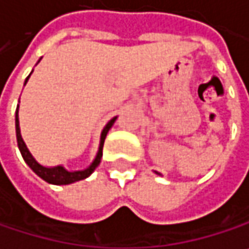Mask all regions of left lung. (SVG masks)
<instances>
[{
    "label": "left lung",
    "mask_w": 249,
    "mask_h": 249,
    "mask_svg": "<svg viewBox=\"0 0 249 249\" xmlns=\"http://www.w3.org/2000/svg\"><path fill=\"white\" fill-rule=\"evenodd\" d=\"M157 174H158V172H157Z\"/></svg>",
    "instance_id": "1"
}]
</instances>
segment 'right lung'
<instances>
[{
	"label": "right lung",
	"mask_w": 249,
	"mask_h": 249,
	"mask_svg": "<svg viewBox=\"0 0 249 249\" xmlns=\"http://www.w3.org/2000/svg\"><path fill=\"white\" fill-rule=\"evenodd\" d=\"M31 74H33V72H31ZM31 74H30V75H31ZM30 75H28L27 79H25V84H27V81H28V78H30ZM18 107H19V105H17V112H15V132H17V142H18V148H19V151H21V155H22L24 161L28 164V167L34 171L35 174H36L39 178H42V179H44V181H47L48 184H54V185H68V184H72V182H77V181H81V179L88 178V177L94 172V170L100 165V162H101V158H102V147H104L105 137H107V134H108L109 128H111V126L114 125V123H115L117 117H114L108 124L104 126V129H102V132H101V140H100V148H98V152H97V155H95L94 161L91 162V165H89L88 168H85V170H82V171H68V170H65L62 165L51 167V168L44 167V165H41V164L35 160L34 157H33V154L30 152V149H28V147L25 145V142H24V140H22V137H21V131H19V120H18Z\"/></svg>",
	"instance_id": "right-lung-1"
}]
</instances>
